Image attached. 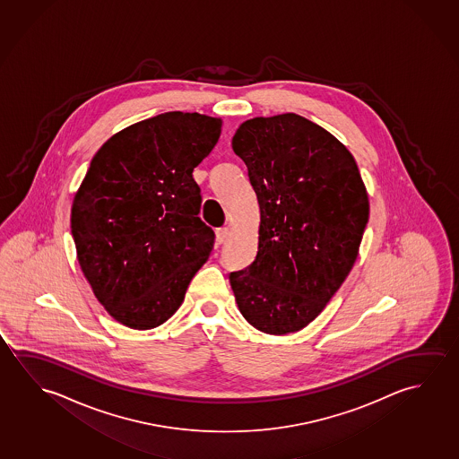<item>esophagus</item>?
Wrapping results in <instances>:
<instances>
[{"instance_id": "obj_1", "label": "esophagus", "mask_w": 459, "mask_h": 459, "mask_svg": "<svg viewBox=\"0 0 459 459\" xmlns=\"http://www.w3.org/2000/svg\"><path fill=\"white\" fill-rule=\"evenodd\" d=\"M215 234H217V242L219 244H223V242H226L228 240V238H230V230L228 228H219L217 231H215Z\"/></svg>"}]
</instances>
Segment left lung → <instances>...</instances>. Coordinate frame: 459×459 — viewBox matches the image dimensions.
Returning <instances> with one entry per match:
<instances>
[{
    "label": "left lung",
    "mask_w": 459,
    "mask_h": 459,
    "mask_svg": "<svg viewBox=\"0 0 459 459\" xmlns=\"http://www.w3.org/2000/svg\"><path fill=\"white\" fill-rule=\"evenodd\" d=\"M231 145L260 205L254 263L230 274L236 303L260 332H299L356 263L370 213L362 177L340 140L295 113L244 121Z\"/></svg>",
    "instance_id": "left-lung-1"
}]
</instances>
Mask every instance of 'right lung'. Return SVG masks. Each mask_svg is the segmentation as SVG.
<instances>
[{
	"label": "right lung",
	"instance_id": "add662e5",
	"mask_svg": "<svg viewBox=\"0 0 459 459\" xmlns=\"http://www.w3.org/2000/svg\"><path fill=\"white\" fill-rule=\"evenodd\" d=\"M221 119L168 111L103 143L74 195L72 234L95 299L126 327L174 316L215 234L197 217L193 170L217 145Z\"/></svg>",
	"mask_w": 459,
	"mask_h": 459
}]
</instances>
